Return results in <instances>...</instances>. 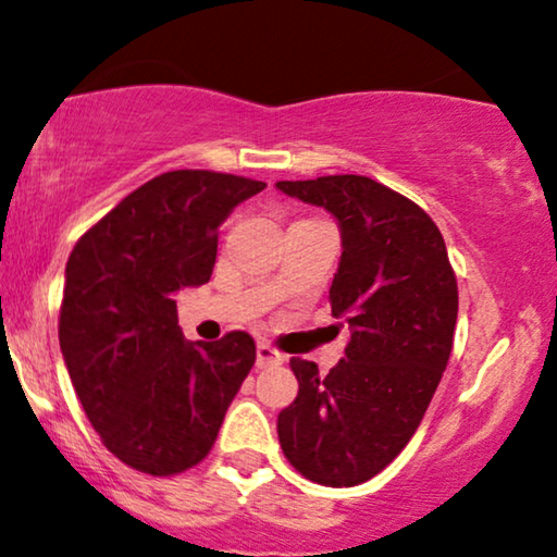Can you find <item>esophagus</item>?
<instances>
[{"label": "esophagus", "mask_w": 557, "mask_h": 557, "mask_svg": "<svg viewBox=\"0 0 557 557\" xmlns=\"http://www.w3.org/2000/svg\"><path fill=\"white\" fill-rule=\"evenodd\" d=\"M285 360V355L280 350H274L272 345L259 343L257 345V366L259 368H270V366H280Z\"/></svg>", "instance_id": "1"}]
</instances>
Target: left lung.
Segmentation results:
<instances>
[{
	"mask_svg": "<svg viewBox=\"0 0 557 557\" xmlns=\"http://www.w3.org/2000/svg\"><path fill=\"white\" fill-rule=\"evenodd\" d=\"M337 218L343 257L332 317L350 326L326 376L293 358L298 397L277 418L283 454L306 480L352 487L410 444L444 376L459 290L444 236L425 210L368 176L277 181Z\"/></svg>",
	"mask_w": 557,
	"mask_h": 557,
	"instance_id": "1",
	"label": "left lung"
}]
</instances>
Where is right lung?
<instances>
[{
	"mask_svg": "<svg viewBox=\"0 0 557 557\" xmlns=\"http://www.w3.org/2000/svg\"><path fill=\"white\" fill-rule=\"evenodd\" d=\"M264 186L214 171L160 173L70 253L59 345L87 420L132 470L169 478L199 465L249 376L251 334L189 343L173 293L210 280L218 227Z\"/></svg>",
	"mask_w": 557,
	"mask_h": 557,
	"instance_id": "obj_1",
	"label": "right lung"
}]
</instances>
